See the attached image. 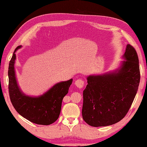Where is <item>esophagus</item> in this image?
Listing matches in <instances>:
<instances>
[{
  "instance_id": "esophagus-1",
  "label": "esophagus",
  "mask_w": 147,
  "mask_h": 147,
  "mask_svg": "<svg viewBox=\"0 0 147 147\" xmlns=\"http://www.w3.org/2000/svg\"><path fill=\"white\" fill-rule=\"evenodd\" d=\"M75 85L78 87V88H83V87L84 86V84H85V82H84V81L82 79H78L77 80L75 81Z\"/></svg>"
}]
</instances>
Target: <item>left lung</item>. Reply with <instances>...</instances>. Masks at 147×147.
<instances>
[{
  "mask_svg": "<svg viewBox=\"0 0 147 147\" xmlns=\"http://www.w3.org/2000/svg\"><path fill=\"white\" fill-rule=\"evenodd\" d=\"M123 58L125 61L117 70L87 77L82 116L90 126L117 123L125 117L131 106L140 80L138 57L133 46L127 45Z\"/></svg>",
  "mask_w": 147,
  "mask_h": 147,
  "instance_id": "obj_1",
  "label": "left lung"
}]
</instances>
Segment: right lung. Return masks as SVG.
Wrapping results in <instances>:
<instances>
[{
	"mask_svg": "<svg viewBox=\"0 0 147 147\" xmlns=\"http://www.w3.org/2000/svg\"><path fill=\"white\" fill-rule=\"evenodd\" d=\"M20 48L21 46L15 49L9 65V93L11 102L16 111L26 119L37 124L49 125L58 119L62 99L68 93L73 79L55 84L44 94L37 97L24 94L18 85L14 71L15 52Z\"/></svg>",
	"mask_w": 147,
	"mask_h": 147,
	"instance_id": "add662e5",
	"label": "right lung"
}]
</instances>
